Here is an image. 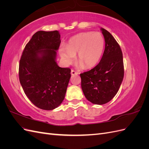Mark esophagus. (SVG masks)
Returning a JSON list of instances; mask_svg holds the SVG:
<instances>
[{"instance_id":"1","label":"esophagus","mask_w":149,"mask_h":149,"mask_svg":"<svg viewBox=\"0 0 149 149\" xmlns=\"http://www.w3.org/2000/svg\"><path fill=\"white\" fill-rule=\"evenodd\" d=\"M79 74L78 72L74 71V70H71V75H76V74Z\"/></svg>"}]
</instances>
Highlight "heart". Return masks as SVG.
<instances>
[{"label":"heart","mask_w":149,"mask_h":149,"mask_svg":"<svg viewBox=\"0 0 149 149\" xmlns=\"http://www.w3.org/2000/svg\"><path fill=\"white\" fill-rule=\"evenodd\" d=\"M104 46V38L101 33H81L72 37L66 47L60 48V55L65 64L69 65L75 60L78 53L80 66L91 68L100 62Z\"/></svg>","instance_id":"1"}]
</instances>
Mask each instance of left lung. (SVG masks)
<instances>
[{"mask_svg":"<svg viewBox=\"0 0 149 149\" xmlns=\"http://www.w3.org/2000/svg\"><path fill=\"white\" fill-rule=\"evenodd\" d=\"M100 29L105 40L101 60L94 68L80 74L86 98L98 105L109 102L116 96L124 78L123 56L120 46L109 31Z\"/></svg>","mask_w":149,"mask_h":149,"instance_id":"8db88e82","label":"left lung"}]
</instances>
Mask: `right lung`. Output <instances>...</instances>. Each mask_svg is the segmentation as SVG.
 Instances as JSON below:
<instances>
[{
	"instance_id": "right-lung-1",
	"label": "right lung",
	"mask_w": 149,
	"mask_h": 149,
	"mask_svg": "<svg viewBox=\"0 0 149 149\" xmlns=\"http://www.w3.org/2000/svg\"><path fill=\"white\" fill-rule=\"evenodd\" d=\"M60 43L58 31H38L26 45L20 60L22 87L30 101L43 110L61 104L71 78V70L56 63Z\"/></svg>"
}]
</instances>
